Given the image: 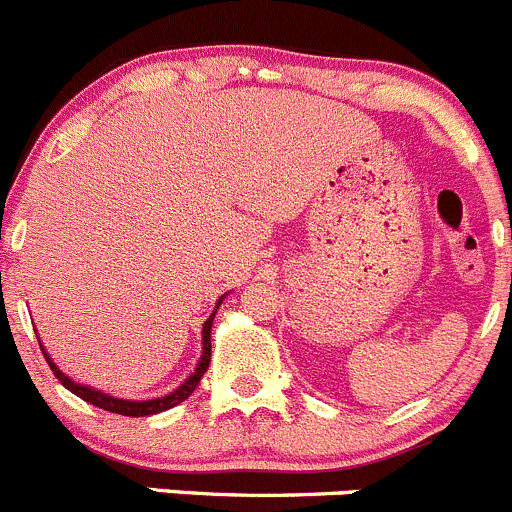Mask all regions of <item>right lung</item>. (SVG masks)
Instances as JSON below:
<instances>
[{
    "instance_id": "add662e5",
    "label": "right lung",
    "mask_w": 512,
    "mask_h": 512,
    "mask_svg": "<svg viewBox=\"0 0 512 512\" xmlns=\"http://www.w3.org/2000/svg\"><path fill=\"white\" fill-rule=\"evenodd\" d=\"M221 301H224V296L219 298L216 308L221 306ZM216 308H214V313H211V316H209V321L204 323V331H201V333H204V338H201V341H204V348H201V361H199V366H196V371L191 373V376L186 378V381L181 383V386L176 388V391H171L169 396L151 398V401H124V398L106 396V393L94 391V388L82 386V383H74L72 378L67 376V373L59 371L57 363H54L52 358H49V353L44 351V348H42V351H44V358H47L49 368H52V371H54V376L59 378V383H62L64 388H69V391H72L74 396L82 398V401L91 403V406H96V408H104V411H109V413H119V416H131V418L154 416V413L169 411V408L179 406V403L186 401V398H189L191 393L196 391V386H199L201 376H204L206 368H209V361H211V323H214ZM39 346H42V343H39Z\"/></svg>"
}]
</instances>
